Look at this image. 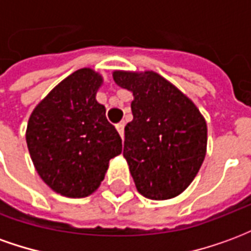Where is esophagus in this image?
I'll use <instances>...</instances> for the list:
<instances>
[{
	"label": "esophagus",
	"mask_w": 251,
	"mask_h": 251,
	"mask_svg": "<svg viewBox=\"0 0 251 251\" xmlns=\"http://www.w3.org/2000/svg\"><path fill=\"white\" fill-rule=\"evenodd\" d=\"M115 129H117V131L120 133L121 138L124 140V133H125V125H124V124H118V125H115Z\"/></svg>",
	"instance_id": "1"
}]
</instances>
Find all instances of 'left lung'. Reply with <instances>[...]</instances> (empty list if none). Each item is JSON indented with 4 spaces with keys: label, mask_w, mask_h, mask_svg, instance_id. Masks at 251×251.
Here are the masks:
<instances>
[{
    "label": "left lung",
    "mask_w": 251,
    "mask_h": 251,
    "mask_svg": "<svg viewBox=\"0 0 251 251\" xmlns=\"http://www.w3.org/2000/svg\"><path fill=\"white\" fill-rule=\"evenodd\" d=\"M133 94V121L125 126L124 157L137 191L152 200L179 196L207 153V124L196 104L154 71H113Z\"/></svg>",
    "instance_id": "left-lung-1"
}]
</instances>
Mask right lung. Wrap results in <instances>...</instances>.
Listing matches in <instances>:
<instances>
[{"label": "right lung", "instance_id": "add662e5", "mask_svg": "<svg viewBox=\"0 0 251 251\" xmlns=\"http://www.w3.org/2000/svg\"><path fill=\"white\" fill-rule=\"evenodd\" d=\"M103 76L93 68L72 72L37 103L25 131L32 163L52 191L86 198L103 181L122 152L118 131L97 100Z\"/></svg>", "mask_w": 251, "mask_h": 251}]
</instances>
